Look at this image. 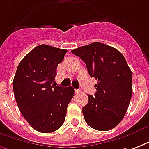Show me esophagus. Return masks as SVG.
<instances>
[{
	"mask_svg": "<svg viewBox=\"0 0 149 149\" xmlns=\"http://www.w3.org/2000/svg\"><path fill=\"white\" fill-rule=\"evenodd\" d=\"M75 93H77V94H79V93H82V91L81 90H76V91H75Z\"/></svg>",
	"mask_w": 149,
	"mask_h": 149,
	"instance_id": "1",
	"label": "esophagus"
}]
</instances>
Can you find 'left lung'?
I'll return each mask as SVG.
<instances>
[{
  "label": "left lung",
  "instance_id": "left-lung-1",
  "mask_svg": "<svg viewBox=\"0 0 149 149\" xmlns=\"http://www.w3.org/2000/svg\"><path fill=\"white\" fill-rule=\"evenodd\" d=\"M71 52L85 63L90 76L98 80L95 97L88 94V104L83 107L85 121L102 132L115 127L125 117L132 98V72L125 56L100 42Z\"/></svg>",
  "mask_w": 149,
  "mask_h": 149
}]
</instances>
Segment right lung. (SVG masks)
<instances>
[{
	"label": "right lung",
	"instance_id": "1",
	"mask_svg": "<svg viewBox=\"0 0 149 149\" xmlns=\"http://www.w3.org/2000/svg\"><path fill=\"white\" fill-rule=\"evenodd\" d=\"M66 49L40 45L27 54L17 65L13 90L21 113L34 129L51 133L63 125L72 86H56V69Z\"/></svg>",
	"mask_w": 149,
	"mask_h": 149
}]
</instances>
